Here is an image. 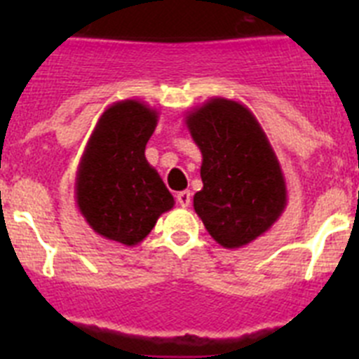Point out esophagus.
Returning <instances> with one entry per match:
<instances>
[{
  "mask_svg": "<svg viewBox=\"0 0 359 359\" xmlns=\"http://www.w3.org/2000/svg\"><path fill=\"white\" fill-rule=\"evenodd\" d=\"M176 201L180 207H189L190 201H192V194H190V190H182V192H177Z\"/></svg>",
  "mask_w": 359,
  "mask_h": 359,
  "instance_id": "esophagus-1",
  "label": "esophagus"
}]
</instances>
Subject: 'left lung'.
Instances as JSON below:
<instances>
[{"label": "left lung", "mask_w": 359, "mask_h": 359, "mask_svg": "<svg viewBox=\"0 0 359 359\" xmlns=\"http://www.w3.org/2000/svg\"><path fill=\"white\" fill-rule=\"evenodd\" d=\"M185 123L203 156L196 214L223 248L246 246L273 226L287 205L277 154L252 111L230 98H210L190 111Z\"/></svg>", "instance_id": "8db88e82"}]
</instances>
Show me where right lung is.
Here are the masks:
<instances>
[{
	"instance_id": "1",
	"label": "right lung",
	"mask_w": 359,
	"mask_h": 359,
	"mask_svg": "<svg viewBox=\"0 0 359 359\" xmlns=\"http://www.w3.org/2000/svg\"><path fill=\"white\" fill-rule=\"evenodd\" d=\"M158 111L128 98L104 111L75 177V201L98 236L135 246L151 233L174 198L145 158Z\"/></svg>"
}]
</instances>
